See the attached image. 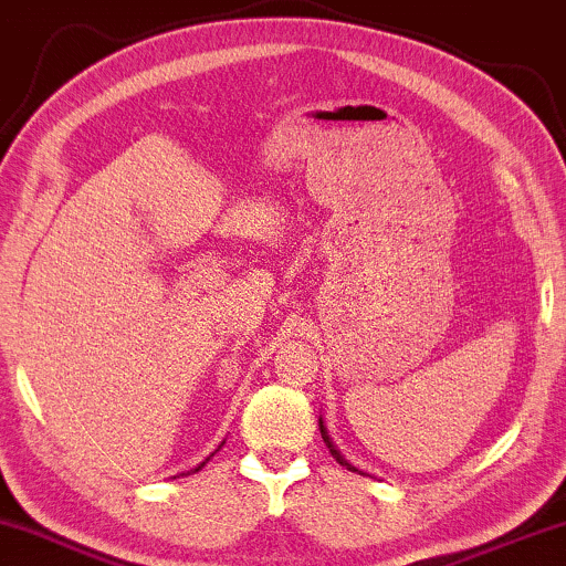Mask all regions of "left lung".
<instances>
[{
  "instance_id": "obj_1",
  "label": "left lung",
  "mask_w": 566,
  "mask_h": 566,
  "mask_svg": "<svg viewBox=\"0 0 566 566\" xmlns=\"http://www.w3.org/2000/svg\"><path fill=\"white\" fill-rule=\"evenodd\" d=\"M318 427H321V434H323V442H326L328 446V450H331V455L336 458V463H342V465H346V469L349 471H357V473H361V476H365V471H359L357 465H352L349 461H346V458L342 455V450H338L336 446H334V440H331V434H328V429H326V424H323V417L318 419Z\"/></svg>"
}]
</instances>
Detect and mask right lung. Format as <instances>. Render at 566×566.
I'll return each instance as SVG.
<instances>
[{
  "instance_id": "add662e5",
  "label": "right lung",
  "mask_w": 566,
  "mask_h": 566,
  "mask_svg": "<svg viewBox=\"0 0 566 566\" xmlns=\"http://www.w3.org/2000/svg\"><path fill=\"white\" fill-rule=\"evenodd\" d=\"M222 446H224V442H222ZM222 446H220V448H222ZM220 448H217V450H220ZM217 450H214V453H217ZM214 453H212V455H214ZM212 455H209V458H212ZM209 458H205V461H201L199 465H196V469H191V471H188V473H196V471H201V469H205V465H207V461H209Z\"/></svg>"
}]
</instances>
